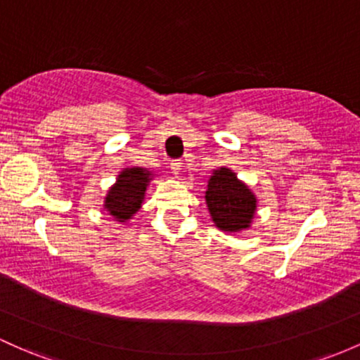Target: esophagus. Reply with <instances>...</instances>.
Segmentation results:
<instances>
[{
    "mask_svg": "<svg viewBox=\"0 0 360 360\" xmlns=\"http://www.w3.org/2000/svg\"><path fill=\"white\" fill-rule=\"evenodd\" d=\"M171 169H172L174 176L179 177L181 169H183V164H181V160H172V162H171Z\"/></svg>",
    "mask_w": 360,
    "mask_h": 360,
    "instance_id": "34e87169",
    "label": "esophagus"
}]
</instances>
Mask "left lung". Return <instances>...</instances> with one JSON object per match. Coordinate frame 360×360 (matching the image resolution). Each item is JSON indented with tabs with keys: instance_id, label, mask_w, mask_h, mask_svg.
Returning <instances> with one entry per match:
<instances>
[{
	"instance_id": "obj_1",
	"label": "left lung",
	"mask_w": 360,
	"mask_h": 360,
	"mask_svg": "<svg viewBox=\"0 0 360 360\" xmlns=\"http://www.w3.org/2000/svg\"><path fill=\"white\" fill-rule=\"evenodd\" d=\"M205 201L213 225L219 231L231 234L248 231L258 208V198L251 188L225 165L212 171Z\"/></svg>"
}]
</instances>
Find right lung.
Instances as JSON below:
<instances>
[{
	"instance_id": "1",
	"label": "right lung",
	"mask_w": 360,
	"mask_h": 360,
	"mask_svg": "<svg viewBox=\"0 0 360 360\" xmlns=\"http://www.w3.org/2000/svg\"><path fill=\"white\" fill-rule=\"evenodd\" d=\"M153 177L155 176L152 171L138 165L122 169L104 198V210L110 215V219L120 224L129 222L133 215L140 212Z\"/></svg>"
}]
</instances>
